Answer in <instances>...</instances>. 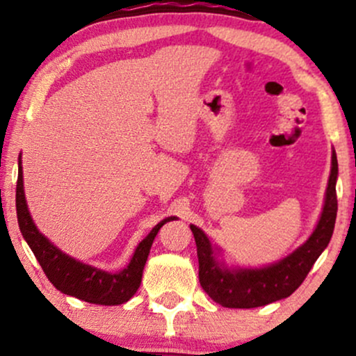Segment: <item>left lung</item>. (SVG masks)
<instances>
[{
  "label": "left lung",
  "instance_id": "obj_1",
  "mask_svg": "<svg viewBox=\"0 0 356 356\" xmlns=\"http://www.w3.org/2000/svg\"><path fill=\"white\" fill-rule=\"evenodd\" d=\"M337 175L338 161L333 150L332 174L316 229L293 254L268 268L229 271L216 261L207 236L199 227L191 226L197 246L199 283L211 300L226 308H257L293 295L332 239L338 211Z\"/></svg>",
  "mask_w": 356,
  "mask_h": 356
}]
</instances>
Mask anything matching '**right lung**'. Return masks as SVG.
<instances>
[{"instance_id": "right-lung-1", "label": "right lung", "mask_w": 356, "mask_h": 356, "mask_svg": "<svg viewBox=\"0 0 356 356\" xmlns=\"http://www.w3.org/2000/svg\"><path fill=\"white\" fill-rule=\"evenodd\" d=\"M16 216H18V226L23 238L26 239L28 246L31 248L50 283L65 295L105 306L122 305L136 295L138 286H140L142 271H144L154 238L165 222L174 219L167 218L159 222L150 231V234L138 244L129 266L124 271L113 275V273L100 271L97 268L79 263L73 257H68L60 249L53 246L43 234H40L31 220L30 212H28L26 201H24L22 164H19L18 182H16Z\"/></svg>"}]
</instances>
